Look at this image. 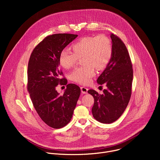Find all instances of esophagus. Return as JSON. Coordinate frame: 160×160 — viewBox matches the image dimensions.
Listing matches in <instances>:
<instances>
[{"mask_svg": "<svg viewBox=\"0 0 160 160\" xmlns=\"http://www.w3.org/2000/svg\"><path fill=\"white\" fill-rule=\"evenodd\" d=\"M81 92L82 94H87L88 92V88L85 87H81Z\"/></svg>", "mask_w": 160, "mask_h": 160, "instance_id": "34e87169", "label": "esophagus"}]
</instances>
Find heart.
Segmentation results:
<instances>
[{"label":"heart","instance_id":"b5f03b06","mask_svg":"<svg viewBox=\"0 0 160 160\" xmlns=\"http://www.w3.org/2000/svg\"><path fill=\"white\" fill-rule=\"evenodd\" d=\"M73 52L63 51L59 58L60 65L64 69L73 68L81 59L84 66L76 68L70 74L71 79L80 84H87L95 74V68L102 70L109 62L112 54L110 39L103 35L80 38L72 45Z\"/></svg>","mask_w":160,"mask_h":160}]
</instances>
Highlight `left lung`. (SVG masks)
<instances>
[{
	"instance_id": "left-lung-1",
	"label": "left lung",
	"mask_w": 160,
	"mask_h": 160,
	"mask_svg": "<svg viewBox=\"0 0 160 160\" xmlns=\"http://www.w3.org/2000/svg\"><path fill=\"white\" fill-rule=\"evenodd\" d=\"M112 54L104 72L97 80L99 85L106 84L103 94L94 90L88 93L94 97L92 108L94 118L102 123L117 121L125 110L131 96L133 70L125 45L117 36L111 33Z\"/></svg>"
}]
</instances>
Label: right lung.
<instances>
[{"label":"right lung","mask_w":160,"mask_h":160,"mask_svg":"<svg viewBox=\"0 0 160 160\" xmlns=\"http://www.w3.org/2000/svg\"><path fill=\"white\" fill-rule=\"evenodd\" d=\"M78 37L77 35L58 33L45 38L33 49L28 66V90L33 106L40 118L49 127L60 128L72 118L80 95L75 84H68L60 95L56 87L66 85L60 78L59 58L62 50Z\"/></svg>","instance_id":"1"}]
</instances>
